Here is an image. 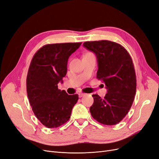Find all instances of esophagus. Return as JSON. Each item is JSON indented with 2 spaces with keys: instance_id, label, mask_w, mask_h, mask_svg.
<instances>
[{
  "instance_id": "esophagus-1",
  "label": "esophagus",
  "mask_w": 159,
  "mask_h": 159,
  "mask_svg": "<svg viewBox=\"0 0 159 159\" xmlns=\"http://www.w3.org/2000/svg\"><path fill=\"white\" fill-rule=\"evenodd\" d=\"M86 94H85V93H79L78 94V95H79V97L80 98H81V97H83L84 96H85Z\"/></svg>"
}]
</instances>
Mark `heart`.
I'll list each match as a JSON object with an SVG mask.
<instances>
[{
	"label": "heart",
	"instance_id": "heart-1",
	"mask_svg": "<svg viewBox=\"0 0 159 159\" xmlns=\"http://www.w3.org/2000/svg\"><path fill=\"white\" fill-rule=\"evenodd\" d=\"M89 54H92V53H87V54H86V55H89Z\"/></svg>",
	"mask_w": 159,
	"mask_h": 159
}]
</instances>
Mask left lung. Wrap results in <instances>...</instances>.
<instances>
[{"label": "left lung", "instance_id": "obj_1", "mask_svg": "<svg viewBox=\"0 0 159 159\" xmlns=\"http://www.w3.org/2000/svg\"><path fill=\"white\" fill-rule=\"evenodd\" d=\"M84 46L96 55L97 78L104 81L107 93L104 98L92 95L91 116L102 124L116 125L128 113L136 94V77L131 57L121 45L108 40L85 42Z\"/></svg>", "mask_w": 159, "mask_h": 159}]
</instances>
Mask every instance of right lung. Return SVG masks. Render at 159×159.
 Returning a JSON list of instances; mask_svg holds the SVG:
<instances>
[{
    "label": "right lung",
    "mask_w": 159,
    "mask_h": 159,
    "mask_svg": "<svg viewBox=\"0 0 159 159\" xmlns=\"http://www.w3.org/2000/svg\"><path fill=\"white\" fill-rule=\"evenodd\" d=\"M80 43L47 44L34 54L27 77V91L34 115L48 128L65 124L78 100V94L68 95L58 89L67 72L69 57Z\"/></svg>",
    "instance_id": "add662e5"
}]
</instances>
